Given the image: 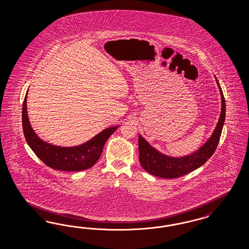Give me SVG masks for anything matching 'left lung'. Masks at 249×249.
Here are the masks:
<instances>
[{
	"mask_svg": "<svg viewBox=\"0 0 249 249\" xmlns=\"http://www.w3.org/2000/svg\"><path fill=\"white\" fill-rule=\"evenodd\" d=\"M215 80L221 95V113L211 137L202 147L193 153L181 157H173L160 152L142 138V136L139 135L140 162L147 173L164 179L181 177L201 167L213 154L218 145L226 120V100L216 77Z\"/></svg>",
	"mask_w": 249,
	"mask_h": 249,
	"instance_id": "obj_1",
	"label": "left lung"
}]
</instances>
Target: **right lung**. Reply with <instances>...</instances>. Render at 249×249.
Instances as JSON below:
<instances>
[{"label": "right lung", "instance_id": "right-lung-1", "mask_svg": "<svg viewBox=\"0 0 249 249\" xmlns=\"http://www.w3.org/2000/svg\"><path fill=\"white\" fill-rule=\"evenodd\" d=\"M28 93V90H27ZM27 93L23 100V134L32 151L46 165L54 170L79 172L89 169L100 157L106 142L119 126L105 128L87 142L73 147H61L41 140L31 126L27 114Z\"/></svg>", "mask_w": 249, "mask_h": 249}]
</instances>
